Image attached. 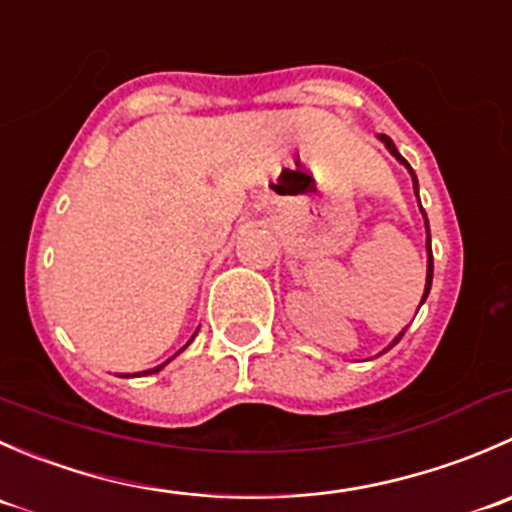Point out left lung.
Instances as JSON below:
<instances>
[{
  "mask_svg": "<svg viewBox=\"0 0 512 512\" xmlns=\"http://www.w3.org/2000/svg\"><path fill=\"white\" fill-rule=\"evenodd\" d=\"M376 138H379V141L384 143V146H386V151H389L391 156H394L396 160H399V163L404 165L406 170H409V173H411V180H414V193H416V198H418V180H416V173H414V168H411V165H409V160H406L404 156H401L399 151H396L394 141H391L389 136H384V133H379V136H376ZM418 205H421V200H418ZM421 215H423V225H426V252H428V260H426V287H423V297H421V304H423V302H426L428 292H431V282H433V255H431V230H428V218H426V213H423V208H421ZM421 304H418V309H421ZM404 332H406V327L401 329L399 334H396V337H394V342H391L389 347L384 349V352H389V349L394 347V344H399V339L404 337ZM384 352H381V354H384Z\"/></svg>",
  "mask_w": 512,
  "mask_h": 512,
  "instance_id": "obj_1",
  "label": "left lung"
}]
</instances>
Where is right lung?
<instances>
[{
	"mask_svg": "<svg viewBox=\"0 0 512 512\" xmlns=\"http://www.w3.org/2000/svg\"><path fill=\"white\" fill-rule=\"evenodd\" d=\"M198 329H200V327H198ZM198 329H195V334H198ZM195 334H193V337H190V339H188V344H190V342H193V339H195ZM188 344H185V347H188ZM185 347H183V349H185ZM183 349H180V352H183ZM180 352H175L173 356H170V359H175V356H178ZM170 359H165V361H163V364L153 366V369H146V371H138V374H133V376H148V374H156V371H160V369H163V366H165V364H170ZM121 376H126V379H128V376H131V374H121Z\"/></svg>",
	"mask_w": 512,
	"mask_h": 512,
	"instance_id": "1",
	"label": "right lung"
}]
</instances>
